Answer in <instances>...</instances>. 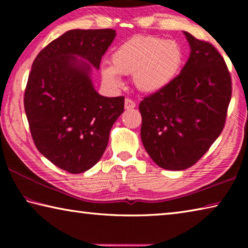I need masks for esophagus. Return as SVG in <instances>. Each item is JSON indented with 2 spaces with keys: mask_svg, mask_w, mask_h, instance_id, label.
<instances>
[{
  "mask_svg": "<svg viewBox=\"0 0 248 248\" xmlns=\"http://www.w3.org/2000/svg\"><path fill=\"white\" fill-rule=\"evenodd\" d=\"M134 107H136V103H134L132 99L125 98V100H124V109H133Z\"/></svg>",
  "mask_w": 248,
  "mask_h": 248,
  "instance_id": "obj_1",
  "label": "esophagus"
}]
</instances>
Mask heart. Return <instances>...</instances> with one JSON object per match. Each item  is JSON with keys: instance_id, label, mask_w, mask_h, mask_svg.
<instances>
[{"instance_id": "heart-1", "label": "heart", "mask_w": 248, "mask_h": 248, "mask_svg": "<svg viewBox=\"0 0 248 248\" xmlns=\"http://www.w3.org/2000/svg\"><path fill=\"white\" fill-rule=\"evenodd\" d=\"M184 52L177 41L158 36H134L120 45L111 56V66H103L102 77L108 85L121 86L120 75L133 77L142 93L165 89L177 77Z\"/></svg>"}]
</instances>
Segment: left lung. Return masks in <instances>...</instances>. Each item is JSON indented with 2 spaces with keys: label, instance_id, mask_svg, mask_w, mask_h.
<instances>
[{
  "label": "left lung",
  "instance_id": "obj_1",
  "mask_svg": "<svg viewBox=\"0 0 248 248\" xmlns=\"http://www.w3.org/2000/svg\"><path fill=\"white\" fill-rule=\"evenodd\" d=\"M189 58L165 89L139 105L141 140L159 167L183 170L202 157L223 130L232 95L224 59L211 44L184 31Z\"/></svg>",
  "mask_w": 248,
  "mask_h": 248
}]
</instances>
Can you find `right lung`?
<instances>
[{"instance_id":"obj_1","label":"right lung","mask_w":248,"mask_h":248,"mask_svg":"<svg viewBox=\"0 0 248 248\" xmlns=\"http://www.w3.org/2000/svg\"><path fill=\"white\" fill-rule=\"evenodd\" d=\"M115 37L114 29L66 31L41 50L29 73L24 106L32 140L69 173H84L99 161L124 112V96L99 95L92 81Z\"/></svg>"}]
</instances>
